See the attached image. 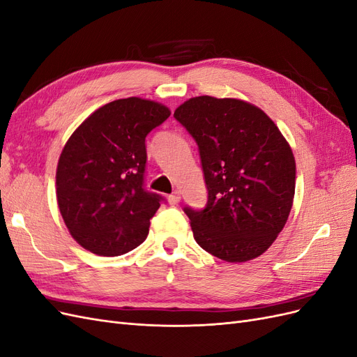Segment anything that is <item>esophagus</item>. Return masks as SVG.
Listing matches in <instances>:
<instances>
[{
  "label": "esophagus",
  "instance_id": "1",
  "mask_svg": "<svg viewBox=\"0 0 357 357\" xmlns=\"http://www.w3.org/2000/svg\"><path fill=\"white\" fill-rule=\"evenodd\" d=\"M180 199H181V197H180L178 192H172L171 195L168 197V202H169L171 205H177V204L180 202Z\"/></svg>",
  "mask_w": 357,
  "mask_h": 357
}]
</instances>
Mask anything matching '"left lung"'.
Segmentation results:
<instances>
[{
  "label": "left lung",
  "instance_id": "obj_1",
  "mask_svg": "<svg viewBox=\"0 0 357 357\" xmlns=\"http://www.w3.org/2000/svg\"><path fill=\"white\" fill-rule=\"evenodd\" d=\"M174 117L199 147L207 207L185 208L193 238L226 262L265 253L294 205L296 164L290 144L262 109L238 98L202 95Z\"/></svg>",
  "mask_w": 357,
  "mask_h": 357
}]
</instances>
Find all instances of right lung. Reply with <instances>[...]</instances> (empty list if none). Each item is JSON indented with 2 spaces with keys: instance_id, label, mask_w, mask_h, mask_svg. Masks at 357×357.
<instances>
[{
  "instance_id": "1",
  "label": "right lung",
  "mask_w": 357,
  "mask_h": 357,
  "mask_svg": "<svg viewBox=\"0 0 357 357\" xmlns=\"http://www.w3.org/2000/svg\"><path fill=\"white\" fill-rule=\"evenodd\" d=\"M169 114L167 105L152 100H116L86 117L63 146L58 207L86 250L121 256L147 238L160 197L143 188L146 135Z\"/></svg>"
}]
</instances>
